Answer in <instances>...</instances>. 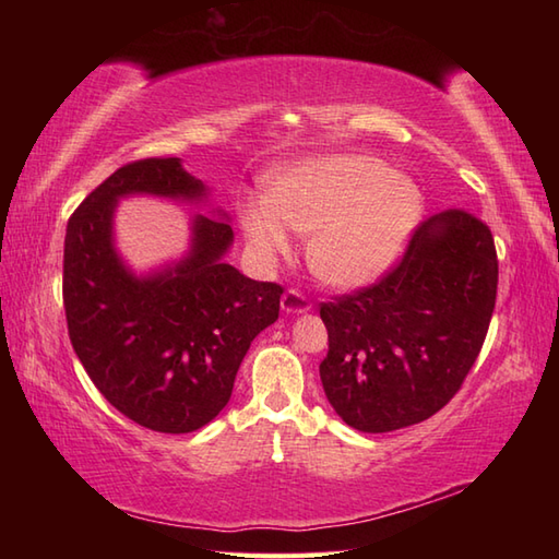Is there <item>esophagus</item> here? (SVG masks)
<instances>
[{
    "mask_svg": "<svg viewBox=\"0 0 559 559\" xmlns=\"http://www.w3.org/2000/svg\"><path fill=\"white\" fill-rule=\"evenodd\" d=\"M281 307H283V312H288V314H302L310 310L312 302L307 300V295L300 293L298 288H288L286 293H283Z\"/></svg>",
    "mask_w": 559,
    "mask_h": 559,
    "instance_id": "esophagus-1",
    "label": "esophagus"
}]
</instances>
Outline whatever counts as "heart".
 <instances>
[{
  "label": "heart",
  "mask_w": 559,
  "mask_h": 559,
  "mask_svg": "<svg viewBox=\"0 0 559 559\" xmlns=\"http://www.w3.org/2000/svg\"><path fill=\"white\" fill-rule=\"evenodd\" d=\"M420 209L418 187L382 160L331 153L278 177L269 199H249L242 225L261 259L290 252V228L310 233V269L331 286L353 288L396 259Z\"/></svg>",
  "instance_id": "1"
}]
</instances>
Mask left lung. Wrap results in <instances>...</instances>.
Segmentation results:
<instances>
[{
	"label": "left lung",
	"instance_id": "8db88e82",
	"mask_svg": "<svg viewBox=\"0 0 559 559\" xmlns=\"http://www.w3.org/2000/svg\"><path fill=\"white\" fill-rule=\"evenodd\" d=\"M497 273L488 223L447 209L374 283L319 305L329 331L319 377L343 423L391 432L442 411L488 336Z\"/></svg>",
	"mask_w": 559,
	"mask_h": 559
}]
</instances>
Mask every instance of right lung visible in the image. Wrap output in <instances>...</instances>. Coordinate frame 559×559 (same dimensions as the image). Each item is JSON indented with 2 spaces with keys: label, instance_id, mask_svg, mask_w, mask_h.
<instances>
[{
  "label": "right lung",
  "instance_id": "1",
  "mask_svg": "<svg viewBox=\"0 0 559 559\" xmlns=\"http://www.w3.org/2000/svg\"><path fill=\"white\" fill-rule=\"evenodd\" d=\"M134 192L199 199L204 185L180 158H141L81 201L64 237L69 341L91 382L129 420L153 432H194L230 401L249 343L278 319L283 286L223 264L233 228L206 216H197L182 264L134 278L110 242L115 201Z\"/></svg>",
  "mask_w": 559,
  "mask_h": 559
}]
</instances>
